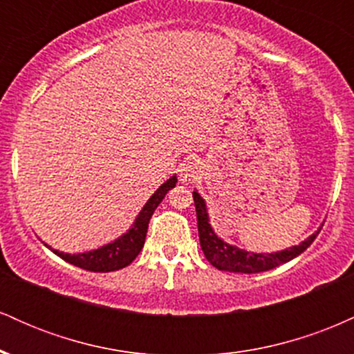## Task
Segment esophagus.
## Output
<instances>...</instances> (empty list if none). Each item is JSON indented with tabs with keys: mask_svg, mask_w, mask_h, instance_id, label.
<instances>
[{
	"mask_svg": "<svg viewBox=\"0 0 354 354\" xmlns=\"http://www.w3.org/2000/svg\"><path fill=\"white\" fill-rule=\"evenodd\" d=\"M198 176H200V166L194 163V161H186V163L181 165V169H180L181 181L193 183L194 180H198Z\"/></svg>",
	"mask_w": 354,
	"mask_h": 354,
	"instance_id": "obj_1",
	"label": "esophagus"
}]
</instances>
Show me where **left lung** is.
<instances>
[{
  "label": "left lung",
  "instance_id": "1",
  "mask_svg": "<svg viewBox=\"0 0 354 354\" xmlns=\"http://www.w3.org/2000/svg\"><path fill=\"white\" fill-rule=\"evenodd\" d=\"M194 206H196V218H198V233H200L201 250L205 253L206 259L214 268L221 271H231V273H261V271H270L273 268L283 265V263L291 261L298 254H301L308 246L316 239L315 233L310 238L304 239L301 245L290 248V250L278 251V253H250V251L239 250L236 246H231L223 241L214 234L213 228L209 225L208 211H206L205 200L198 194V191H193Z\"/></svg>",
  "mask_w": 354,
  "mask_h": 354
}]
</instances>
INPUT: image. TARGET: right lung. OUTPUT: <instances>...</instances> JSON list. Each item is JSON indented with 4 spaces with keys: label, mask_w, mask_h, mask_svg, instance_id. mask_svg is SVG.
Returning <instances> with one entry per match:
<instances>
[{
    "label": "right lung",
    "mask_w": 354,
    "mask_h": 354,
    "mask_svg": "<svg viewBox=\"0 0 354 354\" xmlns=\"http://www.w3.org/2000/svg\"><path fill=\"white\" fill-rule=\"evenodd\" d=\"M176 176H173L169 178L165 185H161L160 188L154 191L153 196L149 198L148 203H146L145 208L141 209V213L138 214L136 221L133 223V228L121 238L109 243V245L101 246L100 250L88 251V253L80 254L59 253V251L56 250L53 251H55L59 258H63L64 261L71 263V265L78 268H83V270L86 271H95V273H109V271H116L128 266L129 263H133V259L140 254L141 248L145 245L146 231H148L149 219H151L154 209H156L158 205L163 201L166 193L176 186Z\"/></svg>",
    "instance_id": "add662e5"
}]
</instances>
